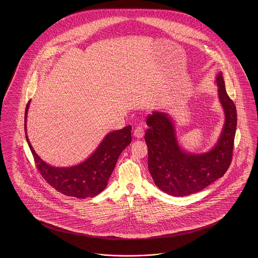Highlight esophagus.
<instances>
[{
  "label": "esophagus",
  "mask_w": 258,
  "mask_h": 258,
  "mask_svg": "<svg viewBox=\"0 0 258 258\" xmlns=\"http://www.w3.org/2000/svg\"><path fill=\"white\" fill-rule=\"evenodd\" d=\"M144 134H145V133H144V128L141 127V126L135 127V130H134V132H133V135H134L137 139L143 138Z\"/></svg>",
  "instance_id": "34e87169"
}]
</instances>
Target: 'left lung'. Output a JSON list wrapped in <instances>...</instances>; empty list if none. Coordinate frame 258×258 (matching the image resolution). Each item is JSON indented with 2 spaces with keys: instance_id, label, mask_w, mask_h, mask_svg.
Instances as JSON below:
<instances>
[{
  "instance_id": "left-lung-1",
  "label": "left lung",
  "mask_w": 258,
  "mask_h": 258,
  "mask_svg": "<svg viewBox=\"0 0 258 258\" xmlns=\"http://www.w3.org/2000/svg\"><path fill=\"white\" fill-rule=\"evenodd\" d=\"M216 81L225 122L218 143L209 151L196 154L181 149L168 113L153 111L147 117L149 170L158 188L168 195L183 197L200 192L221 178L231 164L236 109L227 94L221 72Z\"/></svg>"
}]
</instances>
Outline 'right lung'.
<instances>
[{
    "label": "right lung",
    "instance_id": "right-lung-1",
    "mask_svg": "<svg viewBox=\"0 0 258 258\" xmlns=\"http://www.w3.org/2000/svg\"><path fill=\"white\" fill-rule=\"evenodd\" d=\"M30 101L24 114L26 141L39 173L56 191L78 199L93 198L105 189L121 152L132 143V125L108 133L94 153L83 163L71 167H55L46 164L35 152L26 133V119Z\"/></svg>",
    "mask_w": 258,
    "mask_h": 258
}]
</instances>
